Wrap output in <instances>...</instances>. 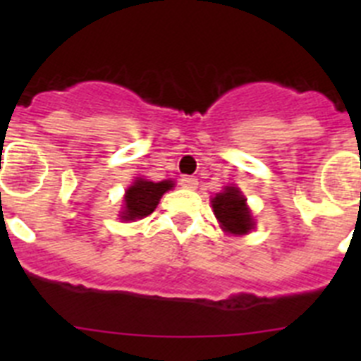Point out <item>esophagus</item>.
<instances>
[{
	"label": "esophagus",
	"mask_w": 361,
	"mask_h": 361,
	"mask_svg": "<svg viewBox=\"0 0 361 361\" xmlns=\"http://www.w3.org/2000/svg\"><path fill=\"white\" fill-rule=\"evenodd\" d=\"M178 184H180L183 188H186V190H197L199 180H197L195 177H183L180 180H178Z\"/></svg>",
	"instance_id": "1"
}]
</instances>
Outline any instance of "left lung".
<instances>
[{
    "instance_id": "obj_1",
    "label": "left lung",
    "mask_w": 361,
    "mask_h": 361,
    "mask_svg": "<svg viewBox=\"0 0 361 361\" xmlns=\"http://www.w3.org/2000/svg\"><path fill=\"white\" fill-rule=\"evenodd\" d=\"M245 200L237 186H226L212 199L213 213L226 233L247 235L255 228V219Z\"/></svg>"
}]
</instances>
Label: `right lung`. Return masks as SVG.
Segmentation results:
<instances>
[{"mask_svg": "<svg viewBox=\"0 0 361 361\" xmlns=\"http://www.w3.org/2000/svg\"><path fill=\"white\" fill-rule=\"evenodd\" d=\"M171 188H173V180L153 183L148 178H135V183L124 193V208L121 212V219L135 220L148 216L157 208L161 197Z\"/></svg>", "mask_w": 361, "mask_h": 361, "instance_id": "obj_1", "label": "right lung"}]
</instances>
